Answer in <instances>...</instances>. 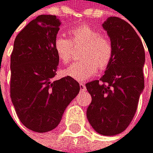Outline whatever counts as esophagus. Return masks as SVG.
Returning a JSON list of instances; mask_svg holds the SVG:
<instances>
[{
  "label": "esophagus",
  "mask_w": 153,
  "mask_h": 153,
  "mask_svg": "<svg viewBox=\"0 0 153 153\" xmlns=\"http://www.w3.org/2000/svg\"><path fill=\"white\" fill-rule=\"evenodd\" d=\"M80 89H81V91H85V83H80Z\"/></svg>",
  "instance_id": "esophagus-1"
}]
</instances>
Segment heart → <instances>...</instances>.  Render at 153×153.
<instances>
[{"label":"heart","mask_w":153,"mask_h":153,"mask_svg":"<svg viewBox=\"0 0 153 153\" xmlns=\"http://www.w3.org/2000/svg\"><path fill=\"white\" fill-rule=\"evenodd\" d=\"M69 39L62 33L53 38V47L62 64H68L72 58L73 46L84 45L81 53L82 61L71 64L64 74L77 81H85L100 70L107 68L114 56V47L102 32L90 25H78L68 30Z\"/></svg>","instance_id":"heart-1"}]
</instances>
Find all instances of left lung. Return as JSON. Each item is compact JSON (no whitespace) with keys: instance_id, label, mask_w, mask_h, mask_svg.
<instances>
[{"instance_id":"obj_1","label":"left lung","mask_w":153,"mask_h":153,"mask_svg":"<svg viewBox=\"0 0 153 153\" xmlns=\"http://www.w3.org/2000/svg\"><path fill=\"white\" fill-rule=\"evenodd\" d=\"M114 47V56L99 80L85 84L92 100L86 117L102 135H116L129 126L144 89L145 51L133 26L117 17L102 24Z\"/></svg>"}]
</instances>
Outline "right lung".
Returning a JSON list of instances; mask_svg holds the SVG:
<instances>
[{"instance_id":"add662e5","label":"right lung","mask_w":153,"mask_h":153,"mask_svg":"<svg viewBox=\"0 0 153 153\" xmlns=\"http://www.w3.org/2000/svg\"><path fill=\"white\" fill-rule=\"evenodd\" d=\"M60 25L56 16L36 17L18 33L11 54V100L21 123L36 133L57 127L80 91L69 76L53 80L59 64L53 41Z\"/></svg>"}]
</instances>
